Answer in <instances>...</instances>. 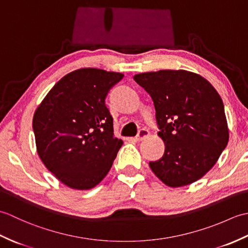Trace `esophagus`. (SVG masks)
Returning a JSON list of instances; mask_svg holds the SVG:
<instances>
[{
    "mask_svg": "<svg viewBox=\"0 0 248 248\" xmlns=\"http://www.w3.org/2000/svg\"><path fill=\"white\" fill-rule=\"evenodd\" d=\"M149 134H150V132L147 129H145V128H143V129H140V131H139V133H138V135H136V140H143L144 139H146V138H148L149 136Z\"/></svg>",
    "mask_w": 248,
    "mask_h": 248,
    "instance_id": "obj_1",
    "label": "esophagus"
}]
</instances>
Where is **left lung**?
<instances>
[{"instance_id": "obj_1", "label": "left lung", "mask_w": 248, "mask_h": 248, "mask_svg": "<svg viewBox=\"0 0 248 248\" xmlns=\"http://www.w3.org/2000/svg\"><path fill=\"white\" fill-rule=\"evenodd\" d=\"M148 93L165 151L149 162L166 186L199 180L217 162L229 140L223 100L204 78L186 70H160L134 76Z\"/></svg>"}]
</instances>
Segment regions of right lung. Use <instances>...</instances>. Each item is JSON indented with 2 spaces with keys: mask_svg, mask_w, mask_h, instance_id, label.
Instances as JSON below:
<instances>
[{
  "mask_svg": "<svg viewBox=\"0 0 248 248\" xmlns=\"http://www.w3.org/2000/svg\"><path fill=\"white\" fill-rule=\"evenodd\" d=\"M123 73L82 68L68 73L45 97L33 117L37 152L65 186L93 188L103 180L124 141L114 136L105 105Z\"/></svg>",
  "mask_w": 248,
  "mask_h": 248,
  "instance_id": "1",
  "label": "right lung"
}]
</instances>
